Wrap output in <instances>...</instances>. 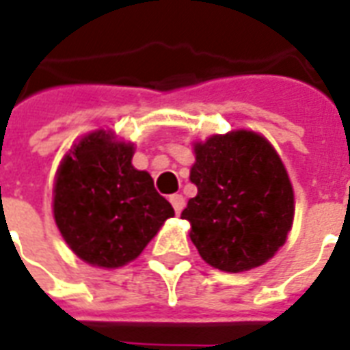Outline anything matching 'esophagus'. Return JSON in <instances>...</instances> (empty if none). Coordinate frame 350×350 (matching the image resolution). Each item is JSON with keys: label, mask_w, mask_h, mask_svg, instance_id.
Returning <instances> with one entry per match:
<instances>
[{"label": "esophagus", "mask_w": 350, "mask_h": 350, "mask_svg": "<svg viewBox=\"0 0 350 350\" xmlns=\"http://www.w3.org/2000/svg\"><path fill=\"white\" fill-rule=\"evenodd\" d=\"M170 204L174 207L176 215H180L181 211H183V207H185V198H183L181 194H172V196H170Z\"/></svg>", "instance_id": "34e87169"}]
</instances>
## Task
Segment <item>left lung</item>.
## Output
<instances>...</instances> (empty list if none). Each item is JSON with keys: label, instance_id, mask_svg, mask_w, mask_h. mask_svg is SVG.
<instances>
[{"label": "left lung", "instance_id": "obj_1", "mask_svg": "<svg viewBox=\"0 0 350 350\" xmlns=\"http://www.w3.org/2000/svg\"><path fill=\"white\" fill-rule=\"evenodd\" d=\"M198 194L181 218L205 262L229 273L270 260L293 222V189L275 148L260 133L234 130L194 143Z\"/></svg>", "mask_w": 350, "mask_h": 350}]
</instances>
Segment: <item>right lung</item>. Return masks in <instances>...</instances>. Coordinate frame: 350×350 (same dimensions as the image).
Instances as JSON below:
<instances>
[{"mask_svg": "<svg viewBox=\"0 0 350 350\" xmlns=\"http://www.w3.org/2000/svg\"><path fill=\"white\" fill-rule=\"evenodd\" d=\"M133 145L111 132L90 133L58 167L53 213L77 257L119 268L146 247L174 209L146 170L133 169Z\"/></svg>", "mask_w": 350, "mask_h": 350, "instance_id": "add662e5", "label": "right lung"}]
</instances>
